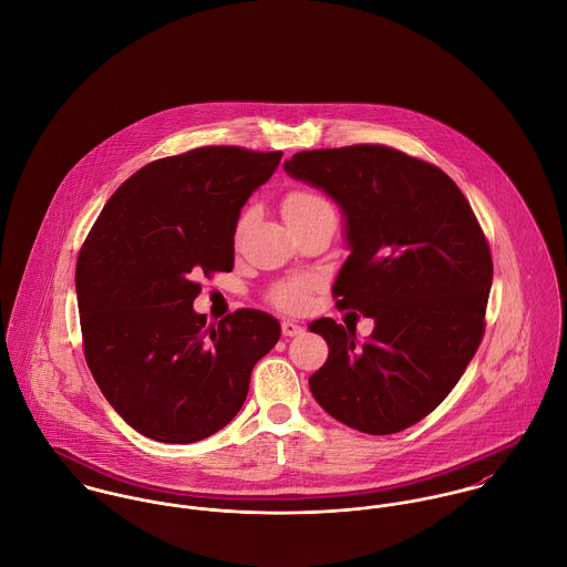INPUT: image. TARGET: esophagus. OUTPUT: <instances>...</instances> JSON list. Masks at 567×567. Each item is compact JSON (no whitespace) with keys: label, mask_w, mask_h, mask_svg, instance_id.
I'll use <instances>...</instances> for the list:
<instances>
[{"label":"esophagus","mask_w":567,"mask_h":567,"mask_svg":"<svg viewBox=\"0 0 567 567\" xmlns=\"http://www.w3.org/2000/svg\"><path fill=\"white\" fill-rule=\"evenodd\" d=\"M301 331H303L301 324H297L295 321H281V333H284V336L292 338V336H299Z\"/></svg>","instance_id":"obj_1"}]
</instances>
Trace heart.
Masks as SVG:
<instances>
[{
    "instance_id": "obj_1",
    "label": "heart",
    "mask_w": 567,
    "mask_h": 567,
    "mask_svg": "<svg viewBox=\"0 0 567 567\" xmlns=\"http://www.w3.org/2000/svg\"><path fill=\"white\" fill-rule=\"evenodd\" d=\"M281 212H284V218L288 220V218L312 216V214H319V212H333V209L324 198L312 194V192H292L284 198ZM308 290H310L308 281L281 284L272 292V301L284 310L297 312V310H303L308 306Z\"/></svg>"
}]
</instances>
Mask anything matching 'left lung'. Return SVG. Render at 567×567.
<instances>
[{"label":"left lung","instance_id":"left-lung-1","mask_svg":"<svg viewBox=\"0 0 567 567\" xmlns=\"http://www.w3.org/2000/svg\"><path fill=\"white\" fill-rule=\"evenodd\" d=\"M284 169L340 207L349 255L331 292L375 323L362 342L333 319L310 323L329 347L310 391L353 430H405L450 395L483 340L493 264L481 225L443 169L395 148L306 151Z\"/></svg>","mask_w":567,"mask_h":567}]
</instances>
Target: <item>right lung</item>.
<instances>
[{
	"mask_svg": "<svg viewBox=\"0 0 567 567\" xmlns=\"http://www.w3.org/2000/svg\"><path fill=\"white\" fill-rule=\"evenodd\" d=\"M279 151L207 146L148 163L109 198L76 266L84 358L106 402L140 434L196 443L243 408L279 321L238 310L212 329L194 310L203 270L231 272L234 236Z\"/></svg>",
	"mask_w": 567,
	"mask_h": 567,
	"instance_id": "1",
	"label": "right lung"
}]
</instances>
